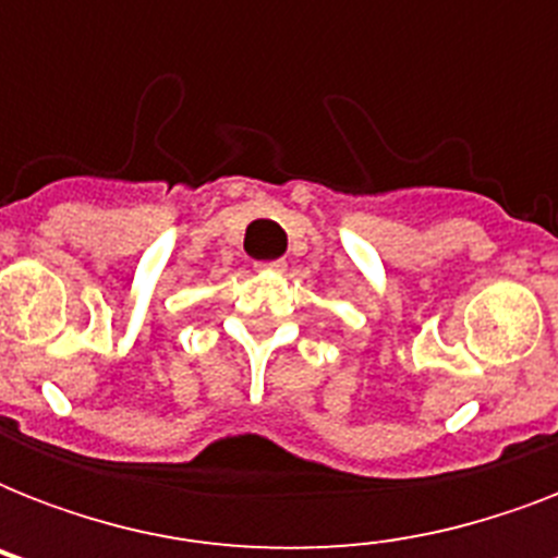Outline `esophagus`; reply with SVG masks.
Masks as SVG:
<instances>
[{"label":"esophagus","instance_id":"esophagus-1","mask_svg":"<svg viewBox=\"0 0 558 558\" xmlns=\"http://www.w3.org/2000/svg\"><path fill=\"white\" fill-rule=\"evenodd\" d=\"M257 271H280L283 269V260H266V263H254Z\"/></svg>","mask_w":558,"mask_h":558}]
</instances>
